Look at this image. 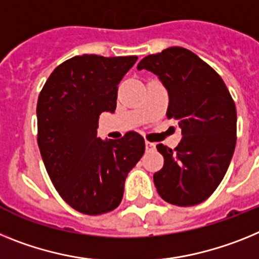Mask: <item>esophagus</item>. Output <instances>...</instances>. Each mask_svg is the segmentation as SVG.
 Wrapping results in <instances>:
<instances>
[{
  "instance_id": "obj_1",
  "label": "esophagus",
  "mask_w": 259,
  "mask_h": 259,
  "mask_svg": "<svg viewBox=\"0 0 259 259\" xmlns=\"http://www.w3.org/2000/svg\"><path fill=\"white\" fill-rule=\"evenodd\" d=\"M146 150H147V151H151V150H155V143L148 142V141H146Z\"/></svg>"
}]
</instances>
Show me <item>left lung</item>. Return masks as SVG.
<instances>
[{
    "mask_svg": "<svg viewBox=\"0 0 259 259\" xmlns=\"http://www.w3.org/2000/svg\"><path fill=\"white\" fill-rule=\"evenodd\" d=\"M138 70L156 74L169 95L168 118L179 121L176 148L157 145L164 165L154 175L168 203L195 206L212 194L229 167L236 146L237 113L222 76L189 49L172 47L145 57Z\"/></svg>",
    "mask_w": 259,
    "mask_h": 259,
    "instance_id": "left-lung-1",
    "label": "left lung"
}]
</instances>
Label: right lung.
I'll use <instances>...</instances> for the list:
<instances>
[{
    "label": "right lung",
    "mask_w": 259,
    "mask_h": 259,
    "mask_svg": "<svg viewBox=\"0 0 259 259\" xmlns=\"http://www.w3.org/2000/svg\"><path fill=\"white\" fill-rule=\"evenodd\" d=\"M137 56L69 58L49 75L37 99V145L52 184L74 210L109 212L121 203L127 173L145 152V139L129 132L102 141L99 116L114 112L122 76Z\"/></svg>",
    "instance_id": "add662e5"
}]
</instances>
